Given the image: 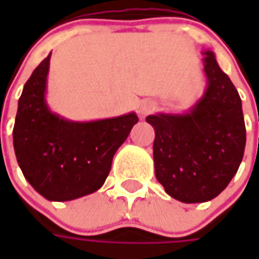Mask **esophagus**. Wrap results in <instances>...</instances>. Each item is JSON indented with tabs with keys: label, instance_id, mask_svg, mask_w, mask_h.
I'll list each match as a JSON object with an SVG mask.
<instances>
[{
	"label": "esophagus",
	"instance_id": "34e87169",
	"mask_svg": "<svg viewBox=\"0 0 259 259\" xmlns=\"http://www.w3.org/2000/svg\"><path fill=\"white\" fill-rule=\"evenodd\" d=\"M153 109H154V104L148 99H143V101H140V104L137 105V112H138V116L141 119L145 118Z\"/></svg>",
	"mask_w": 259,
	"mask_h": 259
}]
</instances>
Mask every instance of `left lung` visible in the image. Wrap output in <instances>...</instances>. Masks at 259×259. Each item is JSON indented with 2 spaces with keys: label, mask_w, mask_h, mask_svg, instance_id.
I'll return each instance as SVG.
<instances>
[{
  "label": "left lung",
  "mask_w": 259,
  "mask_h": 259,
  "mask_svg": "<svg viewBox=\"0 0 259 259\" xmlns=\"http://www.w3.org/2000/svg\"><path fill=\"white\" fill-rule=\"evenodd\" d=\"M203 95L182 114L158 112L145 121L155 133V177L183 203H202L226 189L246 143L242 101L212 50H204Z\"/></svg>",
  "instance_id": "8db88e82"
}]
</instances>
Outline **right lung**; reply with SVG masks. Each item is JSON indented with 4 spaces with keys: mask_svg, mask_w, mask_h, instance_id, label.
<instances>
[{
    "mask_svg": "<svg viewBox=\"0 0 259 259\" xmlns=\"http://www.w3.org/2000/svg\"><path fill=\"white\" fill-rule=\"evenodd\" d=\"M50 56L37 66L18 99L13 143L18 165L37 193L67 202L99 190L116 150L138 122L135 112L72 121L47 104Z\"/></svg>",
    "mask_w": 259,
    "mask_h": 259,
    "instance_id": "obj_1",
    "label": "right lung"
}]
</instances>
